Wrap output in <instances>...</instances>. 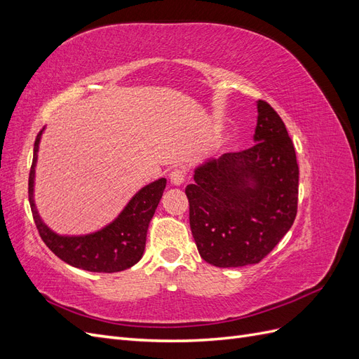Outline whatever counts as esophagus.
<instances>
[{"instance_id": "obj_1", "label": "esophagus", "mask_w": 359, "mask_h": 359, "mask_svg": "<svg viewBox=\"0 0 359 359\" xmlns=\"http://www.w3.org/2000/svg\"><path fill=\"white\" fill-rule=\"evenodd\" d=\"M184 180H186V172H184L182 169L177 168V169L170 170L169 181H170V184H173V186H181Z\"/></svg>"}]
</instances>
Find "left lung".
Masks as SVG:
<instances>
[{"label": "left lung", "instance_id": "obj_1", "mask_svg": "<svg viewBox=\"0 0 359 359\" xmlns=\"http://www.w3.org/2000/svg\"><path fill=\"white\" fill-rule=\"evenodd\" d=\"M255 142L203 163L186 187L194 243L214 266L259 264L295 222V148L280 115L264 100H257Z\"/></svg>", "mask_w": 359, "mask_h": 359}]
</instances>
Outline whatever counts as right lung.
Returning a JSON list of instances; mask_svg holds the SVG:
<instances>
[{"instance_id":"add662e5","label":"right lung","mask_w":359,"mask_h":359,"mask_svg":"<svg viewBox=\"0 0 359 359\" xmlns=\"http://www.w3.org/2000/svg\"><path fill=\"white\" fill-rule=\"evenodd\" d=\"M40 136L41 132H39L34 142V157L28 178V199L32 219L43 243L66 264L91 273H118L137 264L144 255L148 224L163 196L166 180L160 178L139 190L123 212L102 231L83 236L57 235L41 222L32 198Z\"/></svg>"}]
</instances>
